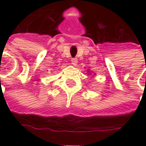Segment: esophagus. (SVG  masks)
I'll return each instance as SVG.
<instances>
[{
  "instance_id": "1",
  "label": "esophagus",
  "mask_w": 146,
  "mask_h": 146,
  "mask_svg": "<svg viewBox=\"0 0 146 146\" xmlns=\"http://www.w3.org/2000/svg\"><path fill=\"white\" fill-rule=\"evenodd\" d=\"M77 62H78V58H71V63H72V64L76 66V65L77 64Z\"/></svg>"
}]
</instances>
